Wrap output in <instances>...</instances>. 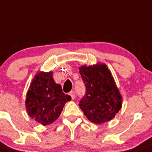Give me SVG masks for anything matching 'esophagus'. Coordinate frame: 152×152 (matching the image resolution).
Instances as JSON below:
<instances>
[{
	"label": "esophagus",
	"instance_id": "esophagus-1",
	"mask_svg": "<svg viewBox=\"0 0 152 152\" xmlns=\"http://www.w3.org/2000/svg\"><path fill=\"white\" fill-rule=\"evenodd\" d=\"M69 95H70V96L71 97L72 100H74L75 99V92H73V91H71V92H70Z\"/></svg>",
	"mask_w": 152,
	"mask_h": 152
}]
</instances>
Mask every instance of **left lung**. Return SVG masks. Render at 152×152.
Segmentation results:
<instances>
[{
  "label": "left lung",
  "instance_id": "8db88e82",
  "mask_svg": "<svg viewBox=\"0 0 152 152\" xmlns=\"http://www.w3.org/2000/svg\"><path fill=\"white\" fill-rule=\"evenodd\" d=\"M79 69L87 89L79 103L81 111L95 124H103L114 119L122 108V97L107 65H84Z\"/></svg>",
  "mask_w": 152,
  "mask_h": 152
}]
</instances>
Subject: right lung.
<instances>
[{
  "mask_svg": "<svg viewBox=\"0 0 152 152\" xmlns=\"http://www.w3.org/2000/svg\"><path fill=\"white\" fill-rule=\"evenodd\" d=\"M71 97L56 84L52 72H38L27 93L25 106L30 117L42 125L53 123L60 116L65 103Z\"/></svg>",
  "mask_w": 152,
  "mask_h": 152,
  "instance_id": "add662e5",
  "label": "right lung"
}]
</instances>
